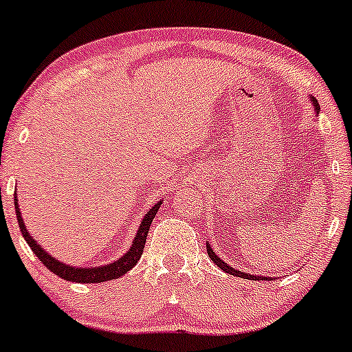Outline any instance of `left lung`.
<instances>
[{"mask_svg":"<svg viewBox=\"0 0 352 352\" xmlns=\"http://www.w3.org/2000/svg\"><path fill=\"white\" fill-rule=\"evenodd\" d=\"M310 103L314 104V110H315V113H318V111H320V107H318V101L315 100L314 96H310ZM206 251H208V256H210V259L213 261V263L217 264V266L220 267V270L222 271H226V273H229V274H232V276H239V278H244V280H252V281H270L271 278L270 276H261V274H251V273H244V271H239V270H235V267H232V266H229V264L226 263V261L223 259H220V256L217 254L215 251H213L212 248H210V244L208 242H206ZM273 280H276V276L273 278Z\"/></svg>","mask_w":352,"mask_h":352,"instance_id":"1","label":"left lung"}]
</instances>
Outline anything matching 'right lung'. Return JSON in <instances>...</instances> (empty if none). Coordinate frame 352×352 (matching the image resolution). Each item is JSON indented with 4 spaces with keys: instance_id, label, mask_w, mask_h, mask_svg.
Masks as SVG:
<instances>
[{
    "instance_id": "add662e5",
    "label": "right lung",
    "mask_w": 352,
    "mask_h": 352,
    "mask_svg": "<svg viewBox=\"0 0 352 352\" xmlns=\"http://www.w3.org/2000/svg\"><path fill=\"white\" fill-rule=\"evenodd\" d=\"M164 200H159L154 206L149 210V212L144 215L142 222H140L139 229H137L135 237H133L132 245H130L129 251L125 254H122L117 261L110 264H103V266H93V267H76L71 266V264L63 263V261L56 259L52 254L45 251L41 244L34 239V235H30V232L27 230L25 227L23 219H21L20 208H18V198L16 193H14V212H16V219H18V226H20L21 234H23L25 241L27 244L30 245L32 251L35 252V256L42 261L43 266L49 267L54 274H57L59 278L66 281H74V283H103V281H110V280H117V278L123 276L126 271L132 270L133 266L137 264V261L140 259L144 252V245H146V239L147 234H149L151 223L154 220L155 213H157L159 206L162 205Z\"/></svg>"
}]
</instances>
